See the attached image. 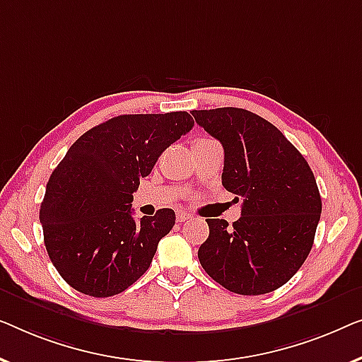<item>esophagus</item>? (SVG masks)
Instances as JSON below:
<instances>
[{
  "label": "esophagus",
  "mask_w": 362,
  "mask_h": 362,
  "mask_svg": "<svg viewBox=\"0 0 362 362\" xmlns=\"http://www.w3.org/2000/svg\"><path fill=\"white\" fill-rule=\"evenodd\" d=\"M190 218H192V215H188L187 211H183V210L177 211V221H179V223H183V221L190 220Z\"/></svg>",
  "instance_id": "esophagus-1"
}]
</instances>
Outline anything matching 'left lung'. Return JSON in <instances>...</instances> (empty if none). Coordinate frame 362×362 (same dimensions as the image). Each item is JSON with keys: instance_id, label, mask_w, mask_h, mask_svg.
Returning a JSON list of instances; mask_svg holds the SVG:
<instances>
[{"instance_id": "left-lung-1", "label": "left lung", "mask_w": 362, "mask_h": 362, "mask_svg": "<svg viewBox=\"0 0 362 362\" xmlns=\"http://www.w3.org/2000/svg\"><path fill=\"white\" fill-rule=\"evenodd\" d=\"M192 115L225 149L223 187L243 198L233 226L206 218L210 234L198 249L202 267L230 292H272L295 276L313 246L322 215L313 172L276 126L251 111Z\"/></svg>"}]
</instances>
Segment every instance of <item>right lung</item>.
Returning a JSON list of instances; mask_svg holds the SVG:
<instances>
[{
  "mask_svg": "<svg viewBox=\"0 0 362 362\" xmlns=\"http://www.w3.org/2000/svg\"><path fill=\"white\" fill-rule=\"evenodd\" d=\"M193 124L187 111L121 115L74 142L50 175L39 210L45 249L70 287L111 297L149 269L175 213L162 208L136 221L132 193Z\"/></svg>",
  "mask_w": 362,
  "mask_h": 362,
  "instance_id": "1",
  "label": "right lung"
}]
</instances>
